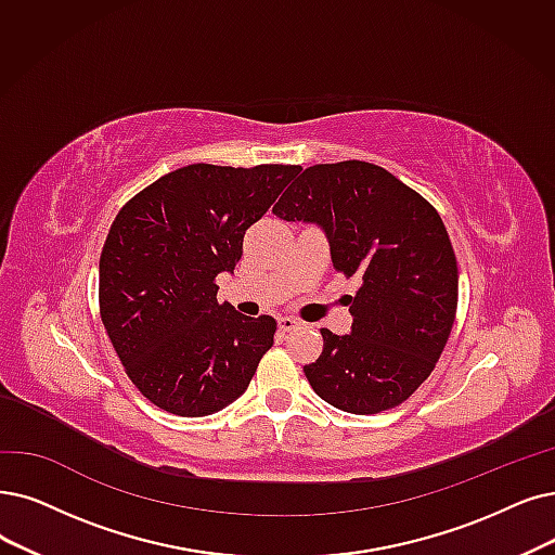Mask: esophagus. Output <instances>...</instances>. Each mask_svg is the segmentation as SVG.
Segmentation results:
<instances>
[{
	"mask_svg": "<svg viewBox=\"0 0 555 555\" xmlns=\"http://www.w3.org/2000/svg\"><path fill=\"white\" fill-rule=\"evenodd\" d=\"M278 325H280L282 332H289V330L298 327V321H296L294 317H280V319H278Z\"/></svg>",
	"mask_w": 555,
	"mask_h": 555,
	"instance_id": "obj_1",
	"label": "esophagus"
}]
</instances>
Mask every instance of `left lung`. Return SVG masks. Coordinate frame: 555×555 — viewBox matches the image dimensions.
Returning <instances> with one entry per match:
<instances>
[{"label":"left lung","mask_w":555,"mask_h":555,"mask_svg":"<svg viewBox=\"0 0 555 555\" xmlns=\"http://www.w3.org/2000/svg\"><path fill=\"white\" fill-rule=\"evenodd\" d=\"M273 214L317 223L335 269L358 278L350 335L321 330L305 375L325 403L350 414L401 405L435 369L457 309V261L437 209L366 162L302 170Z\"/></svg>","instance_id":"left-lung-1"}]
</instances>
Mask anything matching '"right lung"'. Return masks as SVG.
Here are the masks:
<instances>
[{
    "label": "right lung",
    "mask_w": 555,
    "mask_h": 555,
    "mask_svg": "<svg viewBox=\"0 0 555 555\" xmlns=\"http://www.w3.org/2000/svg\"><path fill=\"white\" fill-rule=\"evenodd\" d=\"M298 172L282 164H193L118 211L100 257V317L150 403L207 416L248 389L278 323L220 305L216 275L234 273L243 234Z\"/></svg>",
    "instance_id": "obj_1"
}]
</instances>
